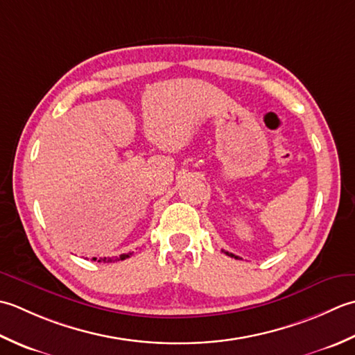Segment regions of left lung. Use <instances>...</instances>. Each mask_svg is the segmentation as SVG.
I'll return each mask as SVG.
<instances>
[{
    "mask_svg": "<svg viewBox=\"0 0 355 355\" xmlns=\"http://www.w3.org/2000/svg\"><path fill=\"white\" fill-rule=\"evenodd\" d=\"M222 251H223V250H222ZM223 252H225V254H227V256H231V257H234V259H239L237 256H234V254H231V252H228V251H223Z\"/></svg>",
    "mask_w": 355,
    "mask_h": 355,
    "instance_id": "obj_1",
    "label": "left lung"
}]
</instances>
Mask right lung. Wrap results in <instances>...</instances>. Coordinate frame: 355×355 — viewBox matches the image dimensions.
Here are the masks:
<instances>
[{
	"mask_svg": "<svg viewBox=\"0 0 355 355\" xmlns=\"http://www.w3.org/2000/svg\"><path fill=\"white\" fill-rule=\"evenodd\" d=\"M132 256V252H127V254H121L119 257H101L99 260L96 257H93V260H98V262H118V260H124L127 257Z\"/></svg>",
	"mask_w": 355,
	"mask_h": 355,
	"instance_id": "obj_1",
	"label": "right lung"
}]
</instances>
